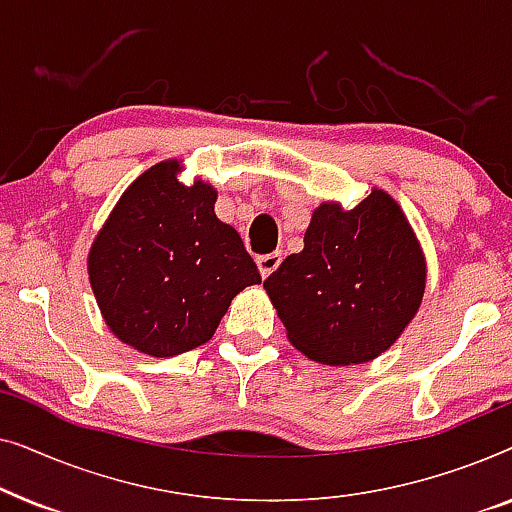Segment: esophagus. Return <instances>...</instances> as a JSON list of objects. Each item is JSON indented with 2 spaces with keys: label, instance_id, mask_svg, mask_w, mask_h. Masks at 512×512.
I'll return each mask as SVG.
<instances>
[{
  "label": "esophagus",
  "instance_id": "esophagus-1",
  "mask_svg": "<svg viewBox=\"0 0 512 512\" xmlns=\"http://www.w3.org/2000/svg\"><path fill=\"white\" fill-rule=\"evenodd\" d=\"M258 263V270H261V277H270L272 272L279 268V263H282V254L279 251H272V254H263L256 258Z\"/></svg>",
  "mask_w": 512,
  "mask_h": 512
}]
</instances>
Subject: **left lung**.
Instances as JSON below:
<instances>
[{"label":"left lung","mask_w":512,"mask_h":512,"mask_svg":"<svg viewBox=\"0 0 512 512\" xmlns=\"http://www.w3.org/2000/svg\"><path fill=\"white\" fill-rule=\"evenodd\" d=\"M307 359L366 363L394 345L422 305L426 263L403 209L373 188L354 209H314L305 247L263 282Z\"/></svg>","instance_id":"1"}]
</instances>
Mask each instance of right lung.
Listing matches in <instances>:
<instances>
[{"label": "right lung", "instance_id": "add662e5", "mask_svg": "<svg viewBox=\"0 0 512 512\" xmlns=\"http://www.w3.org/2000/svg\"><path fill=\"white\" fill-rule=\"evenodd\" d=\"M179 160L132 181L88 254V277L111 333L149 356L212 340L242 289L261 282L240 233L216 219V191L184 186Z\"/></svg>", "mask_w": 512, "mask_h": 512}]
</instances>
